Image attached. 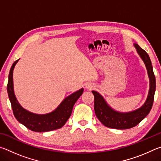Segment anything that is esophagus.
I'll list each match as a JSON object with an SVG mask.
<instances>
[{
  "instance_id": "1",
  "label": "esophagus",
  "mask_w": 161,
  "mask_h": 161,
  "mask_svg": "<svg viewBox=\"0 0 161 161\" xmlns=\"http://www.w3.org/2000/svg\"><path fill=\"white\" fill-rule=\"evenodd\" d=\"M85 86H86V89H93L95 86H94V84L93 83H92V82H87V83H86V84H85Z\"/></svg>"
}]
</instances>
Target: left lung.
<instances>
[{"mask_svg":"<svg viewBox=\"0 0 161 161\" xmlns=\"http://www.w3.org/2000/svg\"><path fill=\"white\" fill-rule=\"evenodd\" d=\"M136 52L145 64L149 78V91L145 103L140 108L129 112H120L111 108L102 95L92 91L94 96V111L96 116L105 126L115 129H128L136 126L149 114L156 92L155 77L151 61L148 54L136 43L133 44Z\"/></svg>","mask_w":161,"mask_h":161,"instance_id":"1","label":"left lung"}]
</instances>
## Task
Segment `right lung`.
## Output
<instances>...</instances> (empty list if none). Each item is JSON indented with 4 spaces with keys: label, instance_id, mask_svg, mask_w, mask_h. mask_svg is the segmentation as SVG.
<instances>
[{
    "label": "right lung",
    "instance_id": "add662e5",
    "mask_svg": "<svg viewBox=\"0 0 161 161\" xmlns=\"http://www.w3.org/2000/svg\"><path fill=\"white\" fill-rule=\"evenodd\" d=\"M19 59L16 60L10 68L7 86L8 94L15 119L32 131L47 132L60 129L69 119L72 114L73 107L82 94L84 89L81 88L80 90L69 95L63 99L55 109L50 113L38 114L31 112L20 104L14 92L13 70Z\"/></svg>",
    "mask_w": 161,
    "mask_h": 161
}]
</instances>
